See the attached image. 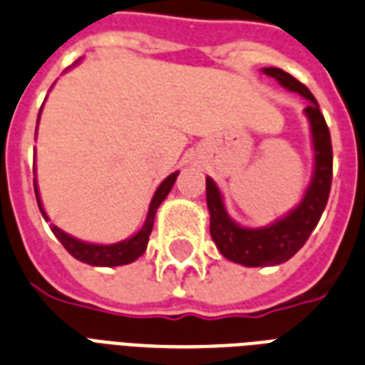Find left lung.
<instances>
[{"instance_id": "1", "label": "left lung", "mask_w": 365, "mask_h": 365, "mask_svg": "<svg viewBox=\"0 0 365 365\" xmlns=\"http://www.w3.org/2000/svg\"><path fill=\"white\" fill-rule=\"evenodd\" d=\"M264 72L275 78L283 88L297 91L310 101L304 110L312 126L316 170H314L312 185L308 187L299 207L279 222L260 230H247L227 218L216 183L207 178V205L210 212V235L214 243L227 260L243 264L249 268L287 262L289 258L299 252L300 247L314 232V227L318 226L329 199L331 180H333V147H331L329 128L325 124L316 97L310 93L304 83L282 68L272 66V68H264Z\"/></svg>"}]
</instances>
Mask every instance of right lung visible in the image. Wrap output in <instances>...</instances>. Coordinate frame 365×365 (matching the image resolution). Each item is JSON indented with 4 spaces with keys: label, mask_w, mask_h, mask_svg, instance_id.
Returning a JSON list of instances; mask_svg holds the SVG:
<instances>
[{
    "label": "right lung",
    "mask_w": 365,
    "mask_h": 365,
    "mask_svg": "<svg viewBox=\"0 0 365 365\" xmlns=\"http://www.w3.org/2000/svg\"><path fill=\"white\" fill-rule=\"evenodd\" d=\"M178 172H174L172 176H168L160 185H158L157 193L153 197L151 207H149V214H147L145 226L141 227L133 237L122 241V243L116 245H91L83 243V241H78V239L66 235L65 232H61L59 227L53 226L51 232L55 233V237L59 239L61 245L65 247L72 257L80 260V262L91 264V266H122V264L133 262L135 258H139L147 249V243H149V235L153 232V224H155V214H157L158 205L166 199V195L170 193L172 185L176 182ZM34 191H36V201H38V207L41 210V216L47 220L46 212H43V207L40 202V195H38V185H36L34 180Z\"/></svg>",
    "instance_id": "add662e5"
}]
</instances>
